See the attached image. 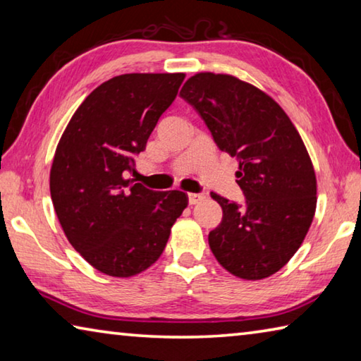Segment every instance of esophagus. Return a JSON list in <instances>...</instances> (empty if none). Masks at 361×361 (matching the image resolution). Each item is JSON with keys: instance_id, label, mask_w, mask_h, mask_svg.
I'll use <instances>...</instances> for the list:
<instances>
[{"instance_id": "34e87169", "label": "esophagus", "mask_w": 361, "mask_h": 361, "mask_svg": "<svg viewBox=\"0 0 361 361\" xmlns=\"http://www.w3.org/2000/svg\"><path fill=\"white\" fill-rule=\"evenodd\" d=\"M188 199H189V204L191 205H195V204H200L202 202V200L205 199V195L204 194H200V192H191L188 195Z\"/></svg>"}]
</instances>
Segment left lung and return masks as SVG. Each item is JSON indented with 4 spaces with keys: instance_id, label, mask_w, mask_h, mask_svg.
Returning <instances> with one entry per match:
<instances>
[{
    "instance_id": "left-lung-1",
    "label": "left lung",
    "mask_w": 361,
    "mask_h": 361,
    "mask_svg": "<svg viewBox=\"0 0 361 361\" xmlns=\"http://www.w3.org/2000/svg\"><path fill=\"white\" fill-rule=\"evenodd\" d=\"M216 146L239 161L245 202L212 192L223 219L209 245L235 277L261 280L280 271L301 247L317 207L312 161L276 100L231 75L197 73L180 90Z\"/></svg>"
}]
</instances>
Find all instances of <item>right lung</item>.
I'll return each instance as SVG.
<instances>
[{"label":"right lung","instance_id":"add662e5","mask_svg":"<svg viewBox=\"0 0 361 361\" xmlns=\"http://www.w3.org/2000/svg\"><path fill=\"white\" fill-rule=\"evenodd\" d=\"M185 73H129L87 95L57 145L51 197L60 226L82 258L111 277L154 264L188 195L126 180Z\"/></svg>","mask_w":361,"mask_h":361}]
</instances>
